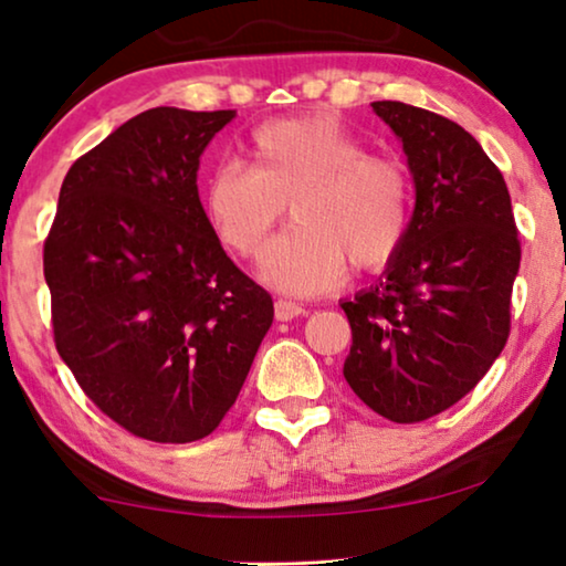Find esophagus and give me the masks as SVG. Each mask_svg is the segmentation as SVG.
I'll return each mask as SVG.
<instances>
[{
	"label": "esophagus",
	"mask_w": 566,
	"mask_h": 566,
	"mask_svg": "<svg viewBox=\"0 0 566 566\" xmlns=\"http://www.w3.org/2000/svg\"><path fill=\"white\" fill-rule=\"evenodd\" d=\"M306 314V308L296 304V301H285V298H277L275 301V319L277 322H291L296 319V316Z\"/></svg>",
	"instance_id": "34e87169"
}]
</instances>
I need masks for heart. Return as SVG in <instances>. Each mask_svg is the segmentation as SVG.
<instances>
[{"label":"heart","mask_w":566,"mask_h":566,"mask_svg":"<svg viewBox=\"0 0 566 566\" xmlns=\"http://www.w3.org/2000/svg\"><path fill=\"white\" fill-rule=\"evenodd\" d=\"M252 167L219 165L203 190L216 239L254 260L291 206L285 229L262 258V277L291 296H314L355 270L397 258L412 223V175L394 151H368L360 136L324 115L283 118L252 134Z\"/></svg>","instance_id":"obj_1"}]
</instances>
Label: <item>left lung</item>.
<instances>
[{
    "label": "left lung",
    "mask_w": 566,
    "mask_h": 566,
    "mask_svg": "<svg viewBox=\"0 0 566 566\" xmlns=\"http://www.w3.org/2000/svg\"><path fill=\"white\" fill-rule=\"evenodd\" d=\"M415 177L407 242L384 277L345 301V381L386 420H430L482 381L510 337L521 239L505 177L459 123L378 99Z\"/></svg>",
    "instance_id": "obj_1"
}]
</instances>
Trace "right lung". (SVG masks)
<instances>
[{
  "mask_svg": "<svg viewBox=\"0 0 566 566\" xmlns=\"http://www.w3.org/2000/svg\"><path fill=\"white\" fill-rule=\"evenodd\" d=\"M234 115L123 123L66 172L43 244L59 355L99 412L154 443L211 436L273 324L198 198L200 154Z\"/></svg>",
  "mask_w": 566,
  "mask_h": 566,
  "instance_id": "right-lung-1",
  "label": "right lung"
}]
</instances>
